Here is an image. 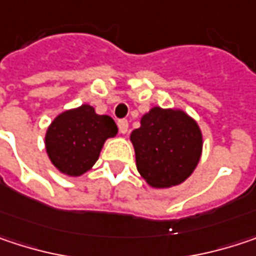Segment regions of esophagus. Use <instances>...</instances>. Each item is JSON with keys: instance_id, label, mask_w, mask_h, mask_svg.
<instances>
[{"instance_id": "esophagus-1", "label": "esophagus", "mask_w": 256, "mask_h": 256, "mask_svg": "<svg viewBox=\"0 0 256 256\" xmlns=\"http://www.w3.org/2000/svg\"><path fill=\"white\" fill-rule=\"evenodd\" d=\"M117 124H118V130H120V133H123V134H124V133H128V120H124V118H123V120H118V123H117Z\"/></svg>"}]
</instances>
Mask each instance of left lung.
I'll list each match as a JSON object with an SVG mask.
<instances>
[{
    "label": "left lung",
    "mask_w": 256,
    "mask_h": 256,
    "mask_svg": "<svg viewBox=\"0 0 256 256\" xmlns=\"http://www.w3.org/2000/svg\"><path fill=\"white\" fill-rule=\"evenodd\" d=\"M136 167L145 182L158 189L183 183L196 168L202 154V132L183 110L154 106L130 133Z\"/></svg>",
    "instance_id": "1"
}]
</instances>
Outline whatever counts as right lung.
<instances>
[{"mask_svg": "<svg viewBox=\"0 0 256 256\" xmlns=\"http://www.w3.org/2000/svg\"><path fill=\"white\" fill-rule=\"evenodd\" d=\"M117 132L110 116H100L94 106L83 104L54 118L45 134V148L58 172L78 177L94 167L105 140Z\"/></svg>", "mask_w": 256, "mask_h": 256, "instance_id": "right-lung-1", "label": "right lung"}]
</instances>
